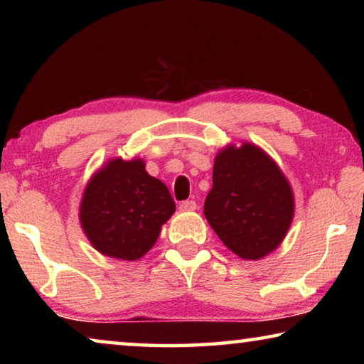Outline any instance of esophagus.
I'll use <instances>...</instances> for the list:
<instances>
[{"instance_id": "34e87169", "label": "esophagus", "mask_w": 364, "mask_h": 364, "mask_svg": "<svg viewBox=\"0 0 364 364\" xmlns=\"http://www.w3.org/2000/svg\"><path fill=\"white\" fill-rule=\"evenodd\" d=\"M196 207H197V204H196L194 200H183L181 204H180V210H183V212L196 210Z\"/></svg>"}]
</instances>
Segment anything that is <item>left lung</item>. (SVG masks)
Instances as JSON below:
<instances>
[{
  "mask_svg": "<svg viewBox=\"0 0 364 364\" xmlns=\"http://www.w3.org/2000/svg\"><path fill=\"white\" fill-rule=\"evenodd\" d=\"M204 215L228 249L244 260H260L291 228L292 188L260 147L226 146L215 157Z\"/></svg>",
  "mask_w": 364,
  "mask_h": 364,
  "instance_id": "left-lung-1",
  "label": "left lung"
}]
</instances>
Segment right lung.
I'll return each instance as SVG.
<instances>
[{
  "instance_id": "add662e5",
  "label": "right lung",
  "mask_w": 364,
  "mask_h": 364,
  "mask_svg": "<svg viewBox=\"0 0 364 364\" xmlns=\"http://www.w3.org/2000/svg\"><path fill=\"white\" fill-rule=\"evenodd\" d=\"M141 159L109 160L91 176L80 204V223L102 255L138 260L156 244L175 212L165 184L146 171Z\"/></svg>"
}]
</instances>
